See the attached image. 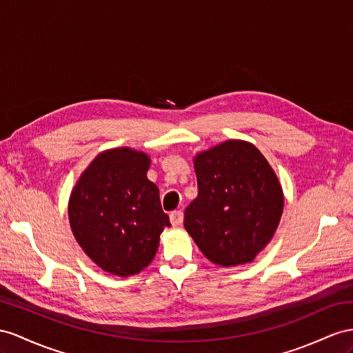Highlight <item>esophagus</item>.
Returning a JSON list of instances; mask_svg holds the SVG:
<instances>
[{"instance_id":"34e87169","label":"esophagus","mask_w":353,"mask_h":353,"mask_svg":"<svg viewBox=\"0 0 353 353\" xmlns=\"http://www.w3.org/2000/svg\"><path fill=\"white\" fill-rule=\"evenodd\" d=\"M170 221H171V223L174 225V227H179V225H182V222H183V212H180V210L171 212L170 213Z\"/></svg>"}]
</instances>
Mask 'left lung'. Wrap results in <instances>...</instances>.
Returning <instances> with one entry per match:
<instances>
[{
	"mask_svg": "<svg viewBox=\"0 0 353 353\" xmlns=\"http://www.w3.org/2000/svg\"><path fill=\"white\" fill-rule=\"evenodd\" d=\"M198 196L186 207L185 228L212 263L254 261L274 236L283 192L254 144L225 141L194 159Z\"/></svg>",
	"mask_w": 353,
	"mask_h": 353,
	"instance_id": "8db88e82",
	"label": "left lung"
}]
</instances>
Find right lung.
I'll list each match as a JSON object with an SVG mask.
<instances>
[{"label": "right lung", "mask_w": 353, "mask_h": 353, "mask_svg": "<svg viewBox=\"0 0 353 353\" xmlns=\"http://www.w3.org/2000/svg\"><path fill=\"white\" fill-rule=\"evenodd\" d=\"M150 159L128 148L99 153L80 176L70 196L68 216L86 255L116 276L148 267L170 227L159 189L146 173Z\"/></svg>", "instance_id": "add662e5"}]
</instances>
